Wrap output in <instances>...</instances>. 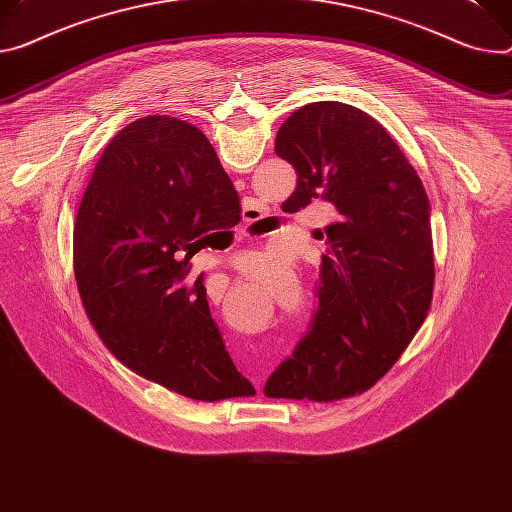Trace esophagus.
Segmentation results:
<instances>
[{
  "mask_svg": "<svg viewBox=\"0 0 512 512\" xmlns=\"http://www.w3.org/2000/svg\"><path fill=\"white\" fill-rule=\"evenodd\" d=\"M245 214H251V208H245Z\"/></svg>",
  "mask_w": 512,
  "mask_h": 512,
  "instance_id": "34e87169",
  "label": "esophagus"
}]
</instances>
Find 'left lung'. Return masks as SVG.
Wrapping results in <instances>:
<instances>
[{
	"mask_svg": "<svg viewBox=\"0 0 512 512\" xmlns=\"http://www.w3.org/2000/svg\"><path fill=\"white\" fill-rule=\"evenodd\" d=\"M275 153L298 175L288 208L320 198L337 214L324 226L310 331L263 392L312 402L361 394L398 361L431 308L427 192L388 130L349 104L296 110L277 130Z\"/></svg>",
	"mask_w": 512,
	"mask_h": 512,
	"instance_id": "8db88e82",
	"label": "left lung"
}]
</instances>
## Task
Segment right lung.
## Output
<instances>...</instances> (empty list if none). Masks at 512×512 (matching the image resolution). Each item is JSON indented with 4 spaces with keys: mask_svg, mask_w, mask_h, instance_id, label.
I'll return each mask as SVG.
<instances>
[{
    "mask_svg": "<svg viewBox=\"0 0 512 512\" xmlns=\"http://www.w3.org/2000/svg\"><path fill=\"white\" fill-rule=\"evenodd\" d=\"M239 194L202 130L171 116L124 126L102 153L73 226L83 308L134 374L185 398L253 396L210 314L200 239L235 222Z\"/></svg>",
    "mask_w": 512,
    "mask_h": 512,
    "instance_id": "obj_1",
    "label": "right lung"
}]
</instances>
